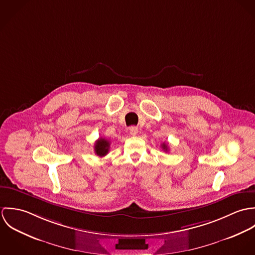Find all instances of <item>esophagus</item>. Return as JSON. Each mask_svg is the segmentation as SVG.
<instances>
[{"mask_svg": "<svg viewBox=\"0 0 255 255\" xmlns=\"http://www.w3.org/2000/svg\"><path fill=\"white\" fill-rule=\"evenodd\" d=\"M129 133L132 135V136H135L137 133H138V128L136 127H131L129 128Z\"/></svg>", "mask_w": 255, "mask_h": 255, "instance_id": "esophagus-1", "label": "esophagus"}]
</instances>
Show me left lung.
Masks as SVG:
<instances>
[{
  "instance_id": "1",
  "label": "left lung",
  "mask_w": 255,
  "mask_h": 255,
  "mask_svg": "<svg viewBox=\"0 0 255 255\" xmlns=\"http://www.w3.org/2000/svg\"><path fill=\"white\" fill-rule=\"evenodd\" d=\"M162 148H163V150H165L166 152L169 150V149H168V145H167V143H162Z\"/></svg>"
}]
</instances>
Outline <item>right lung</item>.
<instances>
[{"mask_svg": "<svg viewBox=\"0 0 255 255\" xmlns=\"http://www.w3.org/2000/svg\"><path fill=\"white\" fill-rule=\"evenodd\" d=\"M110 142L109 140L100 137L94 144V151L95 154H97L99 157H103L105 155H107V153L109 152Z\"/></svg>", "mask_w": 255, "mask_h": 255, "instance_id": "right-lung-1", "label": "right lung"}]
</instances>
